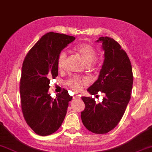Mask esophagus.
<instances>
[{"instance_id": "1", "label": "esophagus", "mask_w": 152, "mask_h": 152, "mask_svg": "<svg viewBox=\"0 0 152 152\" xmlns=\"http://www.w3.org/2000/svg\"><path fill=\"white\" fill-rule=\"evenodd\" d=\"M73 99H79V97H78V96H74L73 97Z\"/></svg>"}]
</instances>
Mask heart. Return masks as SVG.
<instances>
[{
  "mask_svg": "<svg viewBox=\"0 0 152 152\" xmlns=\"http://www.w3.org/2000/svg\"><path fill=\"white\" fill-rule=\"evenodd\" d=\"M74 50L80 56L87 66H90L94 62L96 56V51L92 46L88 44H80L74 48ZM66 59V53L61 52L58 58V68L62 69L64 66V61ZM87 84V80L85 78H73L69 80V85L75 91H79Z\"/></svg>",
  "mask_w": 152,
  "mask_h": 152,
  "instance_id": "heart-1",
  "label": "heart"
}]
</instances>
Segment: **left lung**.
<instances>
[{"label": "left lung", "instance_id": "1", "mask_svg": "<svg viewBox=\"0 0 152 152\" xmlns=\"http://www.w3.org/2000/svg\"><path fill=\"white\" fill-rule=\"evenodd\" d=\"M102 44L104 60L99 78L88 92L96 94L104 93L102 102L82 96L86 108L81 112L83 124L91 132L104 134L118 124L131 99L133 76L132 66L126 53L112 38L99 37L96 41Z\"/></svg>", "mask_w": 152, "mask_h": 152}]
</instances>
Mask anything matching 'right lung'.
<instances>
[{
	"label": "right lung",
	"mask_w": 152,
	"mask_h": 152,
	"mask_svg": "<svg viewBox=\"0 0 152 152\" xmlns=\"http://www.w3.org/2000/svg\"><path fill=\"white\" fill-rule=\"evenodd\" d=\"M76 38L48 32L42 36L26 55L20 82L23 117L34 132L45 136L61 126L72 96L64 90L53 99L48 93L50 80L58 75V58Z\"/></svg>",
	"instance_id": "add662e5"
}]
</instances>
